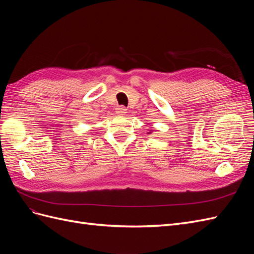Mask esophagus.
Returning a JSON list of instances; mask_svg holds the SVG:
<instances>
[{"label":"esophagus","mask_w":254,"mask_h":254,"mask_svg":"<svg viewBox=\"0 0 254 254\" xmlns=\"http://www.w3.org/2000/svg\"><path fill=\"white\" fill-rule=\"evenodd\" d=\"M115 112H117V114H119V115H125L127 113V109L124 106H120V107H118L117 111Z\"/></svg>","instance_id":"obj_1"}]
</instances>
